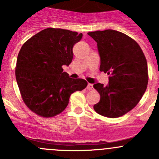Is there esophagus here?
I'll return each mask as SVG.
<instances>
[{"instance_id":"esophagus-1","label":"esophagus","mask_w":159,"mask_h":159,"mask_svg":"<svg viewBox=\"0 0 159 159\" xmlns=\"http://www.w3.org/2000/svg\"><path fill=\"white\" fill-rule=\"evenodd\" d=\"M87 89H88V91H91V90L93 89V84H88V87H87Z\"/></svg>"}]
</instances>
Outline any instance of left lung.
<instances>
[{
  "mask_svg": "<svg viewBox=\"0 0 159 159\" xmlns=\"http://www.w3.org/2000/svg\"><path fill=\"white\" fill-rule=\"evenodd\" d=\"M97 43L100 71L107 73L106 86L94 84L100 100L94 110L100 116L118 118L132 110L145 93L148 69L145 55L132 38L112 29L88 33Z\"/></svg>",
  "mask_w": 159,
  "mask_h": 159,
  "instance_id": "1",
  "label": "left lung"
}]
</instances>
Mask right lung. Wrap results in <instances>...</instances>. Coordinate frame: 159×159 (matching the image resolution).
<instances>
[{
  "mask_svg": "<svg viewBox=\"0 0 159 159\" xmlns=\"http://www.w3.org/2000/svg\"><path fill=\"white\" fill-rule=\"evenodd\" d=\"M82 36L76 32L48 28L22 45L16 60V82L24 102L37 116H57L73 92L88 86L85 80L71 79L63 71V66L71 63L73 46Z\"/></svg>",
  "mask_w": 159,
  "mask_h": 159,
  "instance_id": "obj_1",
  "label": "right lung"
}]
</instances>
